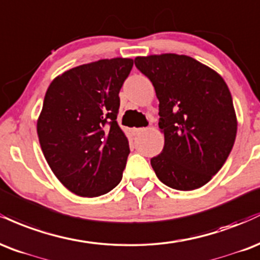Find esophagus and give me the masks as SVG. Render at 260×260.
<instances>
[{
  "label": "esophagus",
  "mask_w": 260,
  "mask_h": 260,
  "mask_svg": "<svg viewBox=\"0 0 260 260\" xmlns=\"http://www.w3.org/2000/svg\"><path fill=\"white\" fill-rule=\"evenodd\" d=\"M148 127H134L133 130H131V133H133V135H139V134L143 133V131L147 130Z\"/></svg>",
  "instance_id": "1"
}]
</instances>
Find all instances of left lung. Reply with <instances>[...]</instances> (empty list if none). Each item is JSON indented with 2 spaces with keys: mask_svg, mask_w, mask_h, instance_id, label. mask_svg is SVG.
<instances>
[{
  "mask_svg": "<svg viewBox=\"0 0 260 260\" xmlns=\"http://www.w3.org/2000/svg\"><path fill=\"white\" fill-rule=\"evenodd\" d=\"M159 101L160 154L151 159L169 187L192 191L212 180L235 143L237 118L226 82L215 70L176 53L136 57Z\"/></svg>",
  "mask_w": 260,
  "mask_h": 260,
  "instance_id": "obj_1",
  "label": "left lung"
}]
</instances>
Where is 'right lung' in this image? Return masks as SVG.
<instances>
[{"instance_id":"add662e5","label":"right lung","mask_w":260,"mask_h":260,"mask_svg":"<svg viewBox=\"0 0 260 260\" xmlns=\"http://www.w3.org/2000/svg\"><path fill=\"white\" fill-rule=\"evenodd\" d=\"M131 58L100 59L56 76L38 119L42 153L63 186L81 197H99L120 182L130 153L118 125L119 91Z\"/></svg>"}]
</instances>
